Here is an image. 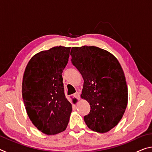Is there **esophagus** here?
Masks as SVG:
<instances>
[{
	"mask_svg": "<svg viewBox=\"0 0 152 152\" xmlns=\"http://www.w3.org/2000/svg\"><path fill=\"white\" fill-rule=\"evenodd\" d=\"M74 97L76 98V99H77L78 100H79L80 99V93L79 92H76L75 94H74Z\"/></svg>",
	"mask_w": 152,
	"mask_h": 152,
	"instance_id": "1",
	"label": "esophagus"
}]
</instances>
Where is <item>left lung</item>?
Segmentation results:
<instances>
[{"label":"left lung","mask_w":152,"mask_h":152,"mask_svg":"<svg viewBox=\"0 0 152 152\" xmlns=\"http://www.w3.org/2000/svg\"><path fill=\"white\" fill-rule=\"evenodd\" d=\"M70 55L84 79L81 97L91 105L84 121L94 132H109L121 119L127 105V86L121 66L109 51L95 46L72 48Z\"/></svg>","instance_id":"obj_1"}]
</instances>
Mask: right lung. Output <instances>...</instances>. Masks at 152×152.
<instances>
[{
    "label": "right lung",
    "instance_id": "obj_1",
    "mask_svg": "<svg viewBox=\"0 0 152 152\" xmlns=\"http://www.w3.org/2000/svg\"><path fill=\"white\" fill-rule=\"evenodd\" d=\"M71 48L57 46L33 56L25 68L22 95L30 120L40 132H64L72 110L64 94L61 74Z\"/></svg>",
    "mask_w": 152,
    "mask_h": 152
}]
</instances>
